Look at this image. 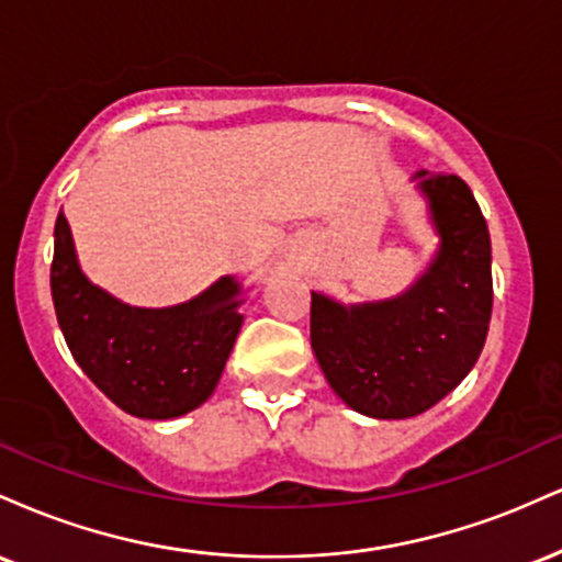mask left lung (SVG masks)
Returning a JSON list of instances; mask_svg holds the SVG:
<instances>
[{
    "label": "left lung",
    "instance_id": "obj_1",
    "mask_svg": "<svg viewBox=\"0 0 562 562\" xmlns=\"http://www.w3.org/2000/svg\"><path fill=\"white\" fill-rule=\"evenodd\" d=\"M438 235L428 269L389 301L340 303L312 290V348L330 389L378 420L423 415L479 362L492 319V240L470 187L415 173Z\"/></svg>",
    "mask_w": 562,
    "mask_h": 562
}]
</instances>
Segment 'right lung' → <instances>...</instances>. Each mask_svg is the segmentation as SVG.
Masks as SVG:
<instances>
[{"mask_svg":"<svg viewBox=\"0 0 562 562\" xmlns=\"http://www.w3.org/2000/svg\"><path fill=\"white\" fill-rule=\"evenodd\" d=\"M49 285L76 362L115 406L145 420L198 409L214 393L243 327V288L235 277L166 308L128 306L94 285L81 272L63 211Z\"/></svg>","mask_w":562,"mask_h":562,"instance_id":"add662e5","label":"right lung"}]
</instances>
